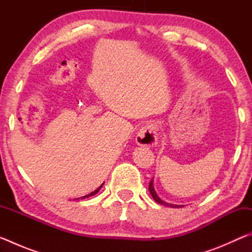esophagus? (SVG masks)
<instances>
[{"label":"esophagus","instance_id":"obj_1","mask_svg":"<svg viewBox=\"0 0 252 252\" xmlns=\"http://www.w3.org/2000/svg\"><path fill=\"white\" fill-rule=\"evenodd\" d=\"M135 141L139 146L153 147L158 141V130L155 125H147L140 129L135 136Z\"/></svg>","mask_w":252,"mask_h":252}]
</instances>
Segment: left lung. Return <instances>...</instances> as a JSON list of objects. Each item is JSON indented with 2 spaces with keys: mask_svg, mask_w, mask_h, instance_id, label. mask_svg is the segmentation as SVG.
Returning a JSON list of instances; mask_svg holds the SVG:
<instances>
[{
  "mask_svg": "<svg viewBox=\"0 0 252 252\" xmlns=\"http://www.w3.org/2000/svg\"><path fill=\"white\" fill-rule=\"evenodd\" d=\"M149 191H150V193H151V195H152V198L155 199V201H156V202H158V203H160V204H163V206L173 207V208H181V207H183V206H177V204H170V203L164 202L163 200H161L159 197H158V194L156 193L155 189H153V186H152V180L150 181V183H149Z\"/></svg>",
  "mask_w": 252,
  "mask_h": 252,
  "instance_id": "1",
  "label": "left lung"
}]
</instances>
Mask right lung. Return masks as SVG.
Listing matches in <instances>:
<instances>
[{
    "label": "right lung",
    "mask_w": 252,
    "mask_h": 252,
    "mask_svg": "<svg viewBox=\"0 0 252 252\" xmlns=\"http://www.w3.org/2000/svg\"><path fill=\"white\" fill-rule=\"evenodd\" d=\"M103 185H104V183H103ZM103 185H102V186H100L99 188H97V189H96L95 191H93V192H91L90 194H88V195H84V197H82V199H85V198H89V197H92V195H94V194H96L97 192H99V190L101 189V188H102V187H103Z\"/></svg>",
    "instance_id": "1"
}]
</instances>
